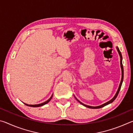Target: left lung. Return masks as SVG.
<instances>
[{
    "instance_id": "1",
    "label": "left lung",
    "mask_w": 133,
    "mask_h": 133,
    "mask_svg": "<svg viewBox=\"0 0 133 133\" xmlns=\"http://www.w3.org/2000/svg\"><path fill=\"white\" fill-rule=\"evenodd\" d=\"M117 50L118 52V54L119 55H120V66H121V82H120V85H119V87H118V89L117 90V91L116 94H115V96H114V97L113 98H112L111 100H110V101H109V102H107V103H104V104H103L102 105H98V106H96V107H93V106H90V105H85V104H84L83 103H82V102H80L79 100H77V98L75 96V98L77 100L78 102H79L80 104H82V105H84V106L86 107H88V108H90V109H100V108H102L103 107L105 106V105H106L107 104H110V103H111L112 102H114V100H115V99L117 97L118 94V93L119 91H120V89H121V85H122V83H123V77H124V70H123V63H122V59H123V57H122V55H121V53L120 52V50H119V49L118 47H117Z\"/></svg>"
}]
</instances>
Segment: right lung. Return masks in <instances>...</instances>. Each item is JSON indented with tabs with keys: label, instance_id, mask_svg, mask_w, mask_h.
<instances>
[{
	"label": "right lung",
	"instance_id": "add662e5",
	"mask_svg": "<svg viewBox=\"0 0 133 133\" xmlns=\"http://www.w3.org/2000/svg\"><path fill=\"white\" fill-rule=\"evenodd\" d=\"M52 97H53V94H52V96H51V97H50V98H49L48 100H47L46 102H44V103H41V104H35V105L28 104H26V103H24V104H25V105H28V106H29V107H40V106H42V105H44V104H47V103H49V101H50V100H51V98H52Z\"/></svg>",
	"mask_w": 133,
	"mask_h": 133
}]
</instances>
